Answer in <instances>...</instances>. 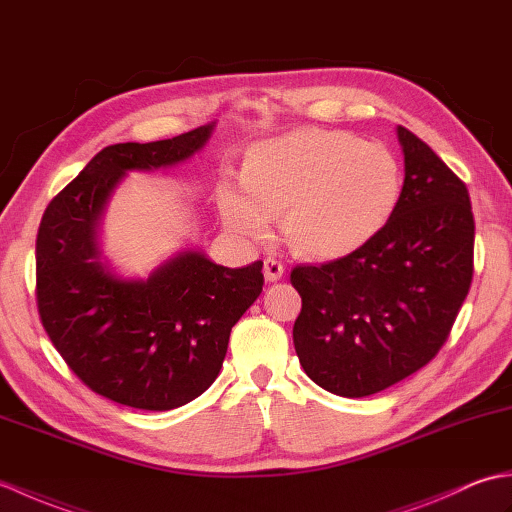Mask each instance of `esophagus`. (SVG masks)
I'll use <instances>...</instances> for the list:
<instances>
[{
    "mask_svg": "<svg viewBox=\"0 0 512 512\" xmlns=\"http://www.w3.org/2000/svg\"><path fill=\"white\" fill-rule=\"evenodd\" d=\"M264 277H266V281L281 279V277H284V264H281L279 259H273V257L264 259Z\"/></svg>",
    "mask_w": 512,
    "mask_h": 512,
    "instance_id": "esophagus-1",
    "label": "esophagus"
}]
</instances>
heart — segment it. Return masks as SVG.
I'll use <instances>...</instances> for the list:
<instances>
[{
    "mask_svg": "<svg viewBox=\"0 0 512 512\" xmlns=\"http://www.w3.org/2000/svg\"><path fill=\"white\" fill-rule=\"evenodd\" d=\"M400 195V162L383 143L299 129L253 147L244 182H224L217 202L237 235L262 239L270 215H281V233L299 255L339 259L389 222Z\"/></svg>",
    "mask_w": 512,
    "mask_h": 512,
    "instance_id": "b5f03b06",
    "label": "heart"
}]
</instances>
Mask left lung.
Masks as SVG:
<instances>
[{
  "mask_svg": "<svg viewBox=\"0 0 512 512\" xmlns=\"http://www.w3.org/2000/svg\"><path fill=\"white\" fill-rule=\"evenodd\" d=\"M398 138L405 184L389 222L354 253L290 273L299 363L345 398L378 394L436 358L473 279L469 189L416 134L398 127Z\"/></svg>",
  "mask_w": 512,
  "mask_h": 512,
  "instance_id": "obj_1",
  "label": "left lung"
}]
</instances>
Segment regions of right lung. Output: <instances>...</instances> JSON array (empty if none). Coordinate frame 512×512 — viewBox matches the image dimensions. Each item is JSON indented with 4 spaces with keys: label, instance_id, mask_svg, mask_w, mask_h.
Here are the masks:
<instances>
[{
    "label": "right lung",
    "instance_id": "1",
    "mask_svg": "<svg viewBox=\"0 0 512 512\" xmlns=\"http://www.w3.org/2000/svg\"><path fill=\"white\" fill-rule=\"evenodd\" d=\"M211 132L204 125L105 147L41 217L35 295L43 330L81 383L118 405L169 411L204 394L233 325L262 292V262L226 268L182 253L147 281L118 279L99 262L96 224L123 173L187 160Z\"/></svg>",
    "mask_w": 512,
    "mask_h": 512
}]
</instances>
